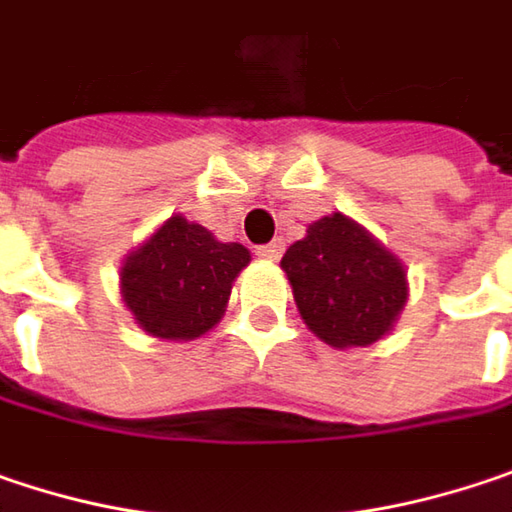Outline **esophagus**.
<instances>
[{
	"mask_svg": "<svg viewBox=\"0 0 512 512\" xmlns=\"http://www.w3.org/2000/svg\"><path fill=\"white\" fill-rule=\"evenodd\" d=\"M279 253H282V241L256 247V256H259V259H265V262H276V259H279Z\"/></svg>",
	"mask_w": 512,
	"mask_h": 512,
	"instance_id": "34e87169",
	"label": "esophagus"
}]
</instances>
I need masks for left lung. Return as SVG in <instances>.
Returning a JSON list of instances; mask_svg holds the SVG:
<instances>
[{
	"label": "left lung",
	"instance_id": "left-lung-1",
	"mask_svg": "<svg viewBox=\"0 0 512 512\" xmlns=\"http://www.w3.org/2000/svg\"><path fill=\"white\" fill-rule=\"evenodd\" d=\"M279 268L303 323L335 349L370 347L390 335L408 303V271L367 227L344 212L311 221Z\"/></svg>",
	"mask_w": 512,
	"mask_h": 512
}]
</instances>
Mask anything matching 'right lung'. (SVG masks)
Instances as JSON below:
<instances>
[{
  "label": "right lung",
  "mask_w": 512,
  "mask_h": 512,
  "mask_svg": "<svg viewBox=\"0 0 512 512\" xmlns=\"http://www.w3.org/2000/svg\"><path fill=\"white\" fill-rule=\"evenodd\" d=\"M247 265L244 244L218 241L174 212L122 259L119 294L145 335L195 341L218 326L233 282Z\"/></svg>",
  "instance_id": "obj_1"
}]
</instances>
